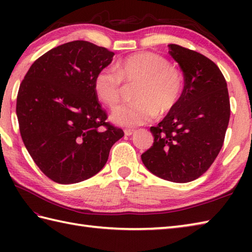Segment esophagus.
<instances>
[{"mask_svg":"<svg viewBox=\"0 0 252 252\" xmlns=\"http://www.w3.org/2000/svg\"><path fill=\"white\" fill-rule=\"evenodd\" d=\"M134 132H135V130H133V129H126L125 130V134L126 135H132Z\"/></svg>","mask_w":252,"mask_h":252,"instance_id":"esophagus-1","label":"esophagus"}]
</instances>
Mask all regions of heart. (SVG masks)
<instances>
[{
	"label": "heart",
	"instance_id": "obj_1",
	"mask_svg": "<svg viewBox=\"0 0 252 252\" xmlns=\"http://www.w3.org/2000/svg\"><path fill=\"white\" fill-rule=\"evenodd\" d=\"M115 69L116 72L108 68L97 72L94 91L101 103L115 108L121 101L123 84L135 85L132 93L135 100L112 112V120L118 125H143L153 120L157 114H170L179 104L183 78L164 57L152 52L136 53L116 63Z\"/></svg>",
	"mask_w": 252,
	"mask_h": 252
}]
</instances>
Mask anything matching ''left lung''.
Wrapping results in <instances>:
<instances>
[{
  "instance_id": "obj_1",
  "label": "left lung",
  "mask_w": 252,
  "mask_h": 252,
  "mask_svg": "<svg viewBox=\"0 0 252 252\" xmlns=\"http://www.w3.org/2000/svg\"><path fill=\"white\" fill-rule=\"evenodd\" d=\"M169 54L184 74V89L175 108L151 127L153 146L142 161L163 180L186 183L199 178L223 146L231 115L225 78L211 60L178 44Z\"/></svg>"
}]
</instances>
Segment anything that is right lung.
<instances>
[{
	"label": "right lung",
	"mask_w": 252,
	"mask_h": 252,
	"mask_svg": "<svg viewBox=\"0 0 252 252\" xmlns=\"http://www.w3.org/2000/svg\"><path fill=\"white\" fill-rule=\"evenodd\" d=\"M114 55L88 41L68 42L37 58L20 83L16 114L21 138L56 183H78L98 173L125 135L107 121L94 91L95 76Z\"/></svg>",
	"instance_id": "right-lung-1"
}]
</instances>
